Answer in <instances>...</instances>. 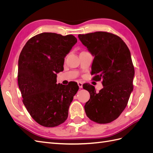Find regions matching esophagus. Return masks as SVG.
<instances>
[{
	"mask_svg": "<svg viewBox=\"0 0 153 153\" xmlns=\"http://www.w3.org/2000/svg\"><path fill=\"white\" fill-rule=\"evenodd\" d=\"M78 85L79 86L80 88H82L83 87V84L81 82H78Z\"/></svg>",
	"mask_w": 153,
	"mask_h": 153,
	"instance_id": "esophagus-1",
	"label": "esophagus"
}]
</instances>
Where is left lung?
<instances>
[{
    "label": "left lung",
    "instance_id": "1",
    "mask_svg": "<svg viewBox=\"0 0 153 153\" xmlns=\"http://www.w3.org/2000/svg\"><path fill=\"white\" fill-rule=\"evenodd\" d=\"M78 38L94 57L93 80H102L99 92L90 84L83 85L90 99L84 106L87 116L100 124L109 123L123 112L133 91L135 69L130 51L121 38L106 32L79 34Z\"/></svg>",
    "mask_w": 153,
    "mask_h": 153
}]
</instances>
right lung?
Here are the masks:
<instances>
[{
    "mask_svg": "<svg viewBox=\"0 0 153 153\" xmlns=\"http://www.w3.org/2000/svg\"><path fill=\"white\" fill-rule=\"evenodd\" d=\"M77 42L73 35L43 32L30 38L18 59V84L25 108L41 126L55 127L68 116L69 105L79 89L57 84L64 58Z\"/></svg>",
    "mask_w": 153,
    "mask_h": 153,
    "instance_id": "right-lung-1",
    "label": "right lung"
}]
</instances>
